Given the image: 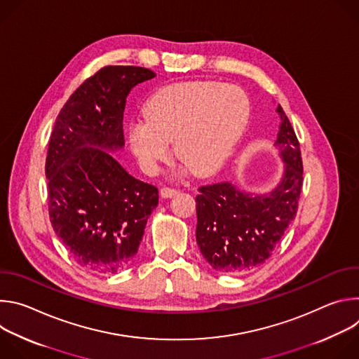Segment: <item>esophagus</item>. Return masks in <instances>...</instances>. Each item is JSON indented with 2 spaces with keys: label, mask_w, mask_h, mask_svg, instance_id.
Here are the masks:
<instances>
[{
  "label": "esophagus",
  "mask_w": 359,
  "mask_h": 359,
  "mask_svg": "<svg viewBox=\"0 0 359 359\" xmlns=\"http://www.w3.org/2000/svg\"><path fill=\"white\" fill-rule=\"evenodd\" d=\"M176 194H177V190H175V189H170V187H162L161 189V196L163 198H170V197H173Z\"/></svg>",
  "instance_id": "esophagus-1"
}]
</instances>
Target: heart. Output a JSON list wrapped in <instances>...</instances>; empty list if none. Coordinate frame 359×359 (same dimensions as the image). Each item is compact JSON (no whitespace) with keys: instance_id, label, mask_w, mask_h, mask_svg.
<instances>
[{"instance_id":"1","label":"heart","mask_w":359,"mask_h":359,"mask_svg":"<svg viewBox=\"0 0 359 359\" xmlns=\"http://www.w3.org/2000/svg\"><path fill=\"white\" fill-rule=\"evenodd\" d=\"M250 118L247 93L234 85L187 81L159 89L144 118L129 126V146L142 169L153 173L166 161L173 140L176 156L198 176L216 175L230 158Z\"/></svg>"}]
</instances>
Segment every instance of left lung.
Returning <instances> with one entry per match:
<instances>
[{
    "instance_id": "obj_1",
    "label": "left lung",
    "mask_w": 359,
    "mask_h": 359,
    "mask_svg": "<svg viewBox=\"0 0 359 359\" xmlns=\"http://www.w3.org/2000/svg\"><path fill=\"white\" fill-rule=\"evenodd\" d=\"M274 146L284 162L280 183L257 194L230 182L201 186L196 197V241L219 273L240 274L263 264L295 219L302 186L299 143L283 108Z\"/></svg>"
}]
</instances>
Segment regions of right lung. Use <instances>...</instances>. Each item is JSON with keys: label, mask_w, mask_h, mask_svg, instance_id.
Masks as SVG:
<instances>
[{"label": "right lung", "mask_w": 359, "mask_h": 359, "mask_svg": "<svg viewBox=\"0 0 359 359\" xmlns=\"http://www.w3.org/2000/svg\"><path fill=\"white\" fill-rule=\"evenodd\" d=\"M140 67H105L67 100L50 133L45 176L55 234L74 260L99 274L128 267L158 206L155 186L130 176L111 151L125 146L123 111Z\"/></svg>", "instance_id": "1"}]
</instances>
